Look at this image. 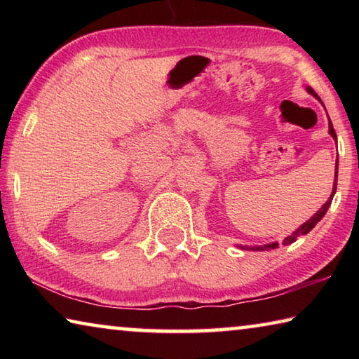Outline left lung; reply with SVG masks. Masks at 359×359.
<instances>
[{
	"instance_id": "1",
	"label": "left lung",
	"mask_w": 359,
	"mask_h": 359,
	"mask_svg": "<svg viewBox=\"0 0 359 359\" xmlns=\"http://www.w3.org/2000/svg\"><path fill=\"white\" fill-rule=\"evenodd\" d=\"M307 92L311 93V95H313L315 98H317L318 101H321V100L318 98V95L315 93L311 87H307ZM321 104H323V102H321ZM327 121H330V135L332 136V139H334V141H336V144H337L336 131H334V128H332V123H331V118H330V117H327ZM337 172H339V156H337V160H336V171H334V184H332L331 196L327 198V201H326L323 205H321V209H320V210H317V214H315L313 217L309 218V220H307L306 223H302L299 228H297L296 231H293V233H291L290 236H287V238L283 239V245H290V244H293V242H296V239L299 238V236H306L307 233H311V231L315 228V224H317V223L321 220V218L325 217V214L327 212V209H330V205H331V203H332L334 194H336V190H337ZM238 247H239V248H242V250L264 252V250H274V248H277V247H278V242H271V244H266V245H255V247H248V245H238Z\"/></svg>"
}]
</instances>
